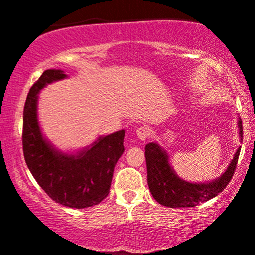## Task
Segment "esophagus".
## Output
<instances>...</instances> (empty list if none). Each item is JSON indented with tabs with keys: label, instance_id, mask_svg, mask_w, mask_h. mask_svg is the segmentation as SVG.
Listing matches in <instances>:
<instances>
[{
	"label": "esophagus",
	"instance_id": "34e87169",
	"mask_svg": "<svg viewBox=\"0 0 255 255\" xmlns=\"http://www.w3.org/2000/svg\"><path fill=\"white\" fill-rule=\"evenodd\" d=\"M150 134H151L150 128L146 127V126H141V127H139L136 129V136L139 137L141 141H145V140L150 136Z\"/></svg>",
	"mask_w": 255,
	"mask_h": 255
}]
</instances>
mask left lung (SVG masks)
Here are the masks:
<instances>
[{
  "label": "left lung",
  "mask_w": 255,
  "mask_h": 255,
  "mask_svg": "<svg viewBox=\"0 0 255 255\" xmlns=\"http://www.w3.org/2000/svg\"><path fill=\"white\" fill-rule=\"evenodd\" d=\"M240 136L242 140V122L239 121ZM240 148L228 166L217 180L209 183H191L181 180L172 170L168 160V154L154 142L145 146L147 183L151 194L160 205L168 207H193L218 195L235 172L240 156Z\"/></svg>",
  "instance_id": "obj_1"
}]
</instances>
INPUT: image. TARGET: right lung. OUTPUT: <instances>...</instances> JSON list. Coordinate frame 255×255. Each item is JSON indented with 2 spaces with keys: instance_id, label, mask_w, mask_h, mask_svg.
Instances as JSON below:
<instances>
[{
  "instance_id": "obj_1",
  "label": "right lung",
  "mask_w": 255,
  "mask_h": 255,
  "mask_svg": "<svg viewBox=\"0 0 255 255\" xmlns=\"http://www.w3.org/2000/svg\"><path fill=\"white\" fill-rule=\"evenodd\" d=\"M66 77L61 69H48L32 85L24 107L22 150L31 174L52 200L72 209H85L99 204L109 194L114 168L125 151V130L99 136L90 148L78 154H64L52 148L38 125V93L48 84Z\"/></svg>"
}]
</instances>
